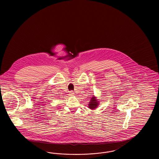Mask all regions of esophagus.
I'll return each instance as SVG.
<instances>
[{"instance_id":"esophagus-1","label":"esophagus","mask_w":159,"mask_h":159,"mask_svg":"<svg viewBox=\"0 0 159 159\" xmlns=\"http://www.w3.org/2000/svg\"><path fill=\"white\" fill-rule=\"evenodd\" d=\"M74 95H75V93L73 92V91H71L70 92V96H73Z\"/></svg>"}]
</instances>
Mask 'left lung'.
Wrapping results in <instances>:
<instances>
[{"label":"left lung","mask_w":159,"mask_h":159,"mask_svg":"<svg viewBox=\"0 0 159 159\" xmlns=\"http://www.w3.org/2000/svg\"><path fill=\"white\" fill-rule=\"evenodd\" d=\"M99 105V101L97 99V98L94 96H93L91 99V101L89 102V104L88 105V107L90 109L92 110H94L96 108H97V107Z\"/></svg>","instance_id":"8db88e82"}]
</instances>
